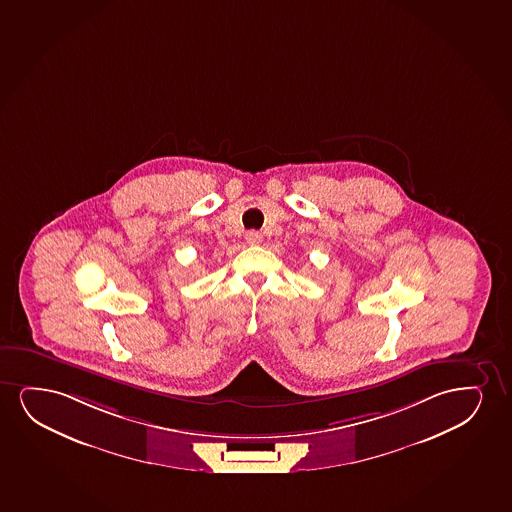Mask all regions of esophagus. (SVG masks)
Listing matches in <instances>:
<instances>
[{"label":"esophagus","mask_w":512,"mask_h":512,"mask_svg":"<svg viewBox=\"0 0 512 512\" xmlns=\"http://www.w3.org/2000/svg\"><path fill=\"white\" fill-rule=\"evenodd\" d=\"M245 239L248 245H259L260 241H262V236L257 231H248L245 234Z\"/></svg>","instance_id":"obj_1"}]
</instances>
